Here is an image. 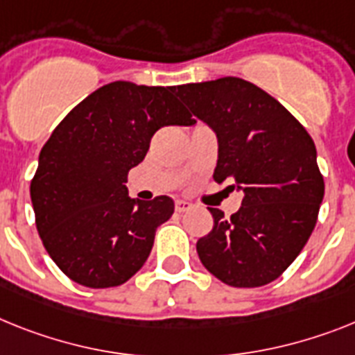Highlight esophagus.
<instances>
[{
    "instance_id": "1",
    "label": "esophagus",
    "mask_w": 355,
    "mask_h": 355,
    "mask_svg": "<svg viewBox=\"0 0 355 355\" xmlns=\"http://www.w3.org/2000/svg\"><path fill=\"white\" fill-rule=\"evenodd\" d=\"M193 207L191 202L187 200H177L175 202V209H177V213H184V211H189Z\"/></svg>"
}]
</instances>
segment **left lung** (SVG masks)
Returning a JSON list of instances; mask_svg holds the SVG:
<instances>
[{"instance_id": "left-lung-1", "label": "left lung", "mask_w": 355, "mask_h": 355, "mask_svg": "<svg viewBox=\"0 0 355 355\" xmlns=\"http://www.w3.org/2000/svg\"><path fill=\"white\" fill-rule=\"evenodd\" d=\"M175 90L216 133L213 178L243 195L231 218L209 207L214 225L196 242L200 261L231 287L270 284L302 252L323 202L314 141L278 101L240 77Z\"/></svg>"}]
</instances>
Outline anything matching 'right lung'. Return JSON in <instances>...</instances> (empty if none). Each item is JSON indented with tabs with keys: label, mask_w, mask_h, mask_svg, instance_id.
<instances>
[{
	"label": "right lung",
	"mask_w": 355,
	"mask_h": 355,
	"mask_svg": "<svg viewBox=\"0 0 355 355\" xmlns=\"http://www.w3.org/2000/svg\"><path fill=\"white\" fill-rule=\"evenodd\" d=\"M171 92L128 81L101 86L41 150L31 184L35 225L50 258L76 284L128 282L148 260L157 227L171 218L169 196L142 202L126 187L157 130L195 124Z\"/></svg>",
	"instance_id": "add662e5"
}]
</instances>
